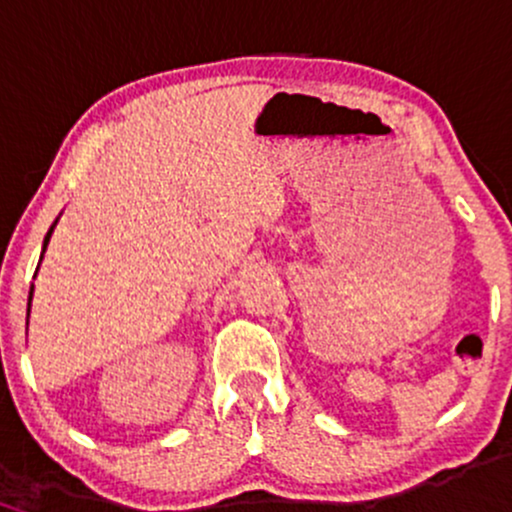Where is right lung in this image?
<instances>
[{
  "instance_id": "right-lung-1",
  "label": "right lung",
  "mask_w": 512,
  "mask_h": 512,
  "mask_svg": "<svg viewBox=\"0 0 512 512\" xmlns=\"http://www.w3.org/2000/svg\"><path fill=\"white\" fill-rule=\"evenodd\" d=\"M57 221H60V216H57L55 223H52V226H50V231H48V236H45V240H43V252H40V262H43V255H45V250H48V243H50V238H52V231H55ZM40 262H38V267H40ZM31 301H33V286H31V293H28V315H31Z\"/></svg>"
}]
</instances>
